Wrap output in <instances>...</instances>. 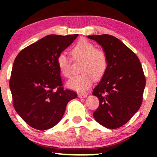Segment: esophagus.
<instances>
[{
    "instance_id": "34e87169",
    "label": "esophagus",
    "mask_w": 157,
    "mask_h": 157,
    "mask_svg": "<svg viewBox=\"0 0 157 157\" xmlns=\"http://www.w3.org/2000/svg\"><path fill=\"white\" fill-rule=\"evenodd\" d=\"M88 94H84V93H82V94H78V97L79 98H86Z\"/></svg>"
}]
</instances>
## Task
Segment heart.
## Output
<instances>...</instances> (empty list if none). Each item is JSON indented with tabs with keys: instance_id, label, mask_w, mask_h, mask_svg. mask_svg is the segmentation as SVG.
<instances>
[{
	"instance_id": "b5f03b06",
	"label": "heart",
	"mask_w": 157,
	"mask_h": 157,
	"mask_svg": "<svg viewBox=\"0 0 157 157\" xmlns=\"http://www.w3.org/2000/svg\"><path fill=\"white\" fill-rule=\"evenodd\" d=\"M74 61H82L80 71L68 81L67 86L78 91L89 89L95 79L104 76L108 66V57L101 48H96L95 45L87 39L81 38L72 46L70 51ZM57 65L61 74L66 78L71 76V59L66 53H62L57 58Z\"/></svg>"
}]
</instances>
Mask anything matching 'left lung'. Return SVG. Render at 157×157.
Masks as SVG:
<instances>
[{
	"instance_id": "obj_1",
	"label": "left lung",
	"mask_w": 157,
	"mask_h": 157,
	"mask_svg": "<svg viewBox=\"0 0 157 157\" xmlns=\"http://www.w3.org/2000/svg\"><path fill=\"white\" fill-rule=\"evenodd\" d=\"M102 46L108 57L106 71L93 90L99 106L93 116L105 127L117 128L132 119L140 108L146 85L137 56L114 36H88Z\"/></svg>"
}]
</instances>
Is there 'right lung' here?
I'll return each mask as SVG.
<instances>
[{
  "label": "right lung",
  "mask_w": 157,
  "mask_h": 157,
  "mask_svg": "<svg viewBox=\"0 0 157 157\" xmlns=\"http://www.w3.org/2000/svg\"><path fill=\"white\" fill-rule=\"evenodd\" d=\"M78 36H46L23 48L15 59L9 81L13 105L35 129L56 125L68 101L76 98V92L64 89L57 58Z\"/></svg>",
  "instance_id": "right-lung-1"
}]
</instances>
